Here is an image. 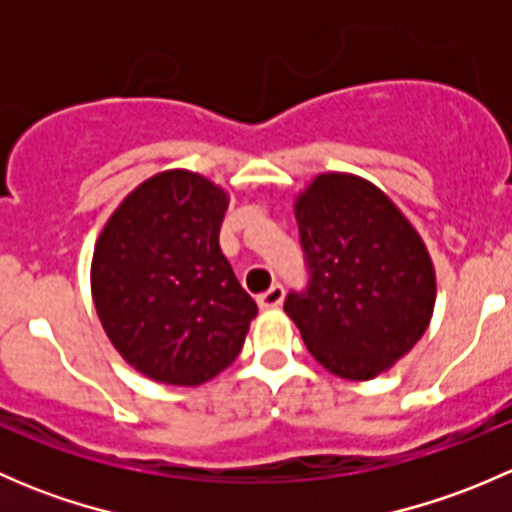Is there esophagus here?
Wrapping results in <instances>:
<instances>
[{
    "mask_svg": "<svg viewBox=\"0 0 512 512\" xmlns=\"http://www.w3.org/2000/svg\"><path fill=\"white\" fill-rule=\"evenodd\" d=\"M282 299H285V287L282 285H272L267 292L257 294V304H260V309H275L280 307Z\"/></svg>",
    "mask_w": 512,
    "mask_h": 512,
    "instance_id": "34e87169",
    "label": "esophagus"
}]
</instances>
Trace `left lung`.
Masks as SVG:
<instances>
[{
    "label": "left lung",
    "instance_id": "left-lung-1",
    "mask_svg": "<svg viewBox=\"0 0 512 512\" xmlns=\"http://www.w3.org/2000/svg\"><path fill=\"white\" fill-rule=\"evenodd\" d=\"M294 218L309 287L287 294L285 312L309 354L349 381L384 374L431 324L426 242L384 190L352 173H319L294 198Z\"/></svg>",
    "mask_w": 512,
    "mask_h": 512
}]
</instances>
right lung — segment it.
Wrapping results in <instances>:
<instances>
[{
	"instance_id": "add662e5",
	"label": "right lung",
	"mask_w": 512,
	"mask_h": 512,
	"mask_svg": "<svg viewBox=\"0 0 512 512\" xmlns=\"http://www.w3.org/2000/svg\"><path fill=\"white\" fill-rule=\"evenodd\" d=\"M230 195L173 168L143 180L103 225L91 297L113 349L160 384L200 386L235 361L257 304L220 250Z\"/></svg>"
}]
</instances>
